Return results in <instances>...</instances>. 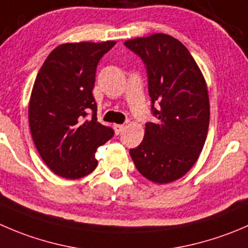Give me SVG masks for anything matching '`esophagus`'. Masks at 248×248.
<instances>
[{
    "instance_id": "34e87169",
    "label": "esophagus",
    "mask_w": 248,
    "mask_h": 248,
    "mask_svg": "<svg viewBox=\"0 0 248 248\" xmlns=\"http://www.w3.org/2000/svg\"><path fill=\"white\" fill-rule=\"evenodd\" d=\"M124 128V124H114V129H115V133L120 134L122 132V129Z\"/></svg>"
}]
</instances>
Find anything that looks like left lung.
<instances>
[{
    "label": "left lung",
    "mask_w": 248,
    "mask_h": 248,
    "mask_svg": "<svg viewBox=\"0 0 248 248\" xmlns=\"http://www.w3.org/2000/svg\"><path fill=\"white\" fill-rule=\"evenodd\" d=\"M124 45L145 65L151 114L156 119L146 122L144 139L129 154L149 180L173 182L193 167L207 137L206 82L186 47L172 36L155 33Z\"/></svg>",
    "instance_id": "obj_1"
}]
</instances>
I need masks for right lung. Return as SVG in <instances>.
<instances>
[{
	"mask_svg": "<svg viewBox=\"0 0 248 248\" xmlns=\"http://www.w3.org/2000/svg\"><path fill=\"white\" fill-rule=\"evenodd\" d=\"M115 43L62 45L38 71L29 104V124L38 154L59 177L78 179L90 174L98 165L97 148L114 136L111 127L98 122L92 90L99 60Z\"/></svg>",
	"mask_w": 248,
	"mask_h": 248,
	"instance_id": "right-lung-1",
	"label": "right lung"
}]
</instances>
